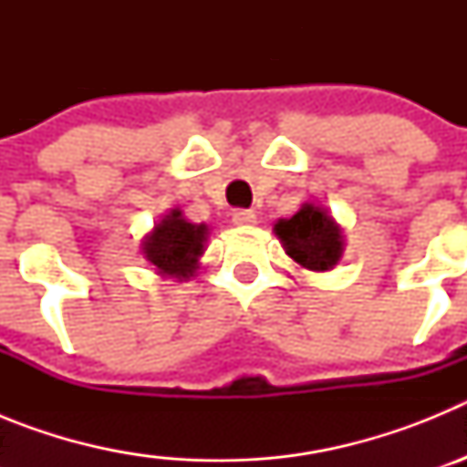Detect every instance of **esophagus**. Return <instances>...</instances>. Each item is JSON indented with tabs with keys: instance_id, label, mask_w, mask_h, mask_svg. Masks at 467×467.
<instances>
[{
	"instance_id": "esophagus-1",
	"label": "esophagus",
	"mask_w": 467,
	"mask_h": 467,
	"mask_svg": "<svg viewBox=\"0 0 467 467\" xmlns=\"http://www.w3.org/2000/svg\"><path fill=\"white\" fill-rule=\"evenodd\" d=\"M231 220H234V224H238V226H250V224H254V220H257V214H254L253 210L238 208V210H234V214H231Z\"/></svg>"
}]
</instances>
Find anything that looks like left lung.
I'll list each match as a JSON object with an SVG mask.
<instances>
[{
  "mask_svg": "<svg viewBox=\"0 0 467 467\" xmlns=\"http://www.w3.org/2000/svg\"><path fill=\"white\" fill-rule=\"evenodd\" d=\"M285 253L308 271H327L344 253L339 224L325 210L306 203L290 220L275 224Z\"/></svg>",
  "mask_w": 467,
  "mask_h": 467,
  "instance_id": "obj_1",
  "label": "left lung"
}]
</instances>
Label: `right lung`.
Wrapping results in <instances>:
<instances>
[{"mask_svg":"<svg viewBox=\"0 0 467 467\" xmlns=\"http://www.w3.org/2000/svg\"><path fill=\"white\" fill-rule=\"evenodd\" d=\"M205 234V224H192L180 210H172L142 243L144 257L161 274L189 278L196 269V257L203 253Z\"/></svg>","mask_w":467,"mask_h":467,"instance_id":"obj_1","label":"right lung"}]
</instances>
